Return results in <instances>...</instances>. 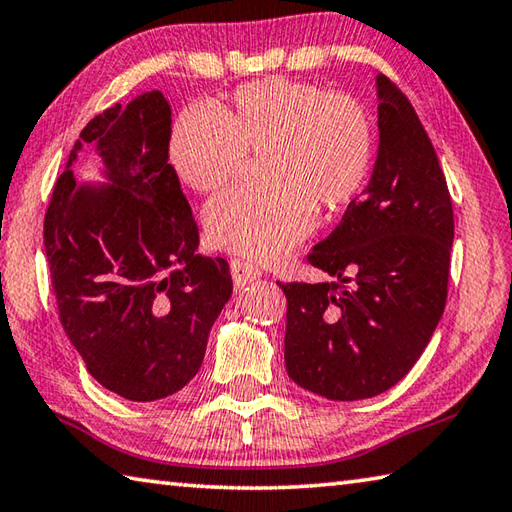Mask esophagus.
<instances>
[{
  "label": "esophagus",
  "mask_w": 512,
  "mask_h": 512,
  "mask_svg": "<svg viewBox=\"0 0 512 512\" xmlns=\"http://www.w3.org/2000/svg\"><path fill=\"white\" fill-rule=\"evenodd\" d=\"M231 278H234V285L240 292V289H245L249 283H254L256 278H260V269L249 265L247 260H238L234 258L231 260Z\"/></svg>",
  "instance_id": "34e87169"
}]
</instances>
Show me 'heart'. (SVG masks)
I'll list each match as a JSON object with an SVG mask.
<instances>
[{
	"instance_id": "obj_1",
	"label": "heart",
	"mask_w": 512,
	"mask_h": 512,
	"mask_svg": "<svg viewBox=\"0 0 512 512\" xmlns=\"http://www.w3.org/2000/svg\"><path fill=\"white\" fill-rule=\"evenodd\" d=\"M171 162L198 194L223 189L247 153H267L263 191L234 189L205 209L211 243L256 263H276L310 236L316 205L341 209L361 194L374 160L370 115L347 95L283 77L240 86L229 106L182 109Z\"/></svg>"
}]
</instances>
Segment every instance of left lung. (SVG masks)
Listing matches in <instances>:
<instances>
[{"label": "left lung", "mask_w": 512, "mask_h": 512, "mask_svg": "<svg viewBox=\"0 0 512 512\" xmlns=\"http://www.w3.org/2000/svg\"><path fill=\"white\" fill-rule=\"evenodd\" d=\"M379 147L368 185L310 263L335 281L281 283L289 379L330 401L399 383L446 307L455 218L426 129L397 86L376 75Z\"/></svg>", "instance_id": "left-lung-1"}]
</instances>
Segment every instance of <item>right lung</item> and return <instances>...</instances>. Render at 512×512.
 <instances>
[{
  "label": "right lung",
  "mask_w": 512,
  "mask_h": 512,
  "mask_svg": "<svg viewBox=\"0 0 512 512\" xmlns=\"http://www.w3.org/2000/svg\"><path fill=\"white\" fill-rule=\"evenodd\" d=\"M171 106L147 91L86 124L57 178L44 249L66 336L86 370L129 401H158L198 374L231 296L225 258H202L178 173ZM84 146L102 181H77Z\"/></svg>",
  "instance_id": "right-lung-1"
}]
</instances>
